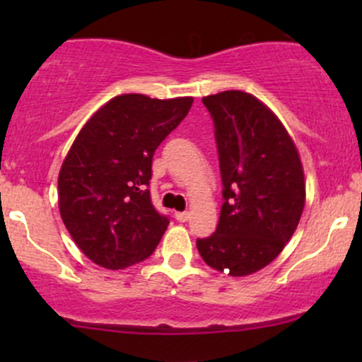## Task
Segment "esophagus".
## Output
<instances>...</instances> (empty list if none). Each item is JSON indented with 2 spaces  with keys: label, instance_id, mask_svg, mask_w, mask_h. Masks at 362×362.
<instances>
[{
  "label": "esophagus",
  "instance_id": "obj_1",
  "mask_svg": "<svg viewBox=\"0 0 362 362\" xmlns=\"http://www.w3.org/2000/svg\"><path fill=\"white\" fill-rule=\"evenodd\" d=\"M175 218L178 223H185L187 219H189V213H185V211L184 213H175Z\"/></svg>",
  "mask_w": 362,
  "mask_h": 362
}]
</instances>
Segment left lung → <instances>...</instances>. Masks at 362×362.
<instances>
[{
	"instance_id": "8db88e82",
	"label": "left lung",
	"mask_w": 362,
	"mask_h": 362,
	"mask_svg": "<svg viewBox=\"0 0 362 362\" xmlns=\"http://www.w3.org/2000/svg\"><path fill=\"white\" fill-rule=\"evenodd\" d=\"M214 122L223 206L216 231L197 238L202 260L233 277L253 274L282 252L305 207L303 165L281 120L250 93L202 98Z\"/></svg>"
}]
</instances>
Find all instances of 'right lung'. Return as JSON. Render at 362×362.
Returning <instances> with one entry per match:
<instances>
[{
    "mask_svg": "<svg viewBox=\"0 0 362 362\" xmlns=\"http://www.w3.org/2000/svg\"><path fill=\"white\" fill-rule=\"evenodd\" d=\"M194 98L119 95L91 115L64 158L59 211L74 243L105 269H126L155 252L168 216L149 195L151 163Z\"/></svg>",
    "mask_w": 362,
    "mask_h": 362,
    "instance_id": "obj_1",
    "label": "right lung"
}]
</instances>
